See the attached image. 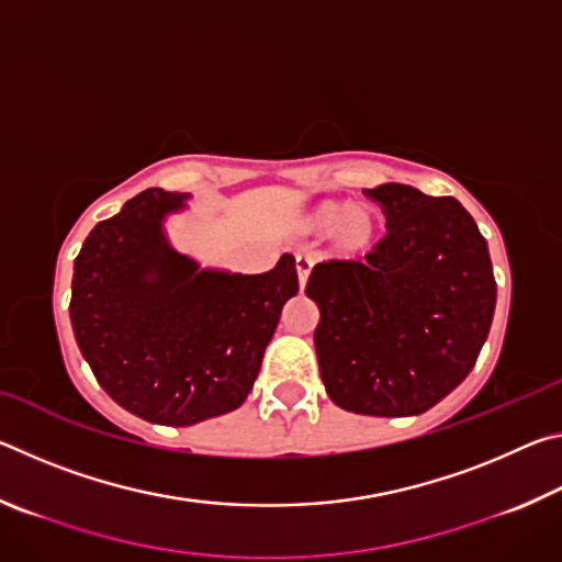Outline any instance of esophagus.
Wrapping results in <instances>:
<instances>
[{
	"instance_id": "34e87169",
	"label": "esophagus",
	"mask_w": 562,
	"mask_h": 562,
	"mask_svg": "<svg viewBox=\"0 0 562 562\" xmlns=\"http://www.w3.org/2000/svg\"><path fill=\"white\" fill-rule=\"evenodd\" d=\"M312 258L307 255H297V260H294V268H297V280H300V290L307 288V280H310V272H312Z\"/></svg>"
}]
</instances>
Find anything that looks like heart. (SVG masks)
I'll return each instance as SVG.
<instances>
[{
    "instance_id": "1",
    "label": "heart",
    "mask_w": 562,
    "mask_h": 562,
    "mask_svg": "<svg viewBox=\"0 0 562 562\" xmlns=\"http://www.w3.org/2000/svg\"><path fill=\"white\" fill-rule=\"evenodd\" d=\"M384 227L382 211L374 205H351L347 201H319L300 217L302 233H331L335 247L345 255L372 250Z\"/></svg>"
}]
</instances>
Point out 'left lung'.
I'll list each match as a JSON object with an SVG mask.
<instances>
[{
	"mask_svg": "<svg viewBox=\"0 0 562 562\" xmlns=\"http://www.w3.org/2000/svg\"><path fill=\"white\" fill-rule=\"evenodd\" d=\"M386 235L364 262L312 268L315 349L331 402L367 416H416L459 386L496 310L486 237L456 198L402 183L364 190Z\"/></svg>",
	"mask_w": 562,
	"mask_h": 562,
	"instance_id": "obj_1",
	"label": "left lung"
}]
</instances>
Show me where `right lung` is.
<instances>
[{
	"label": "right lung",
	"mask_w": 562,
	"mask_h": 562,
	"mask_svg": "<svg viewBox=\"0 0 562 562\" xmlns=\"http://www.w3.org/2000/svg\"><path fill=\"white\" fill-rule=\"evenodd\" d=\"M188 193L148 188L89 233L71 280V327L93 376L126 412L190 426L240 406L284 302L300 290L292 255L270 272L201 270L173 250L168 213Z\"/></svg>",
	"instance_id": "add662e5"
}]
</instances>
